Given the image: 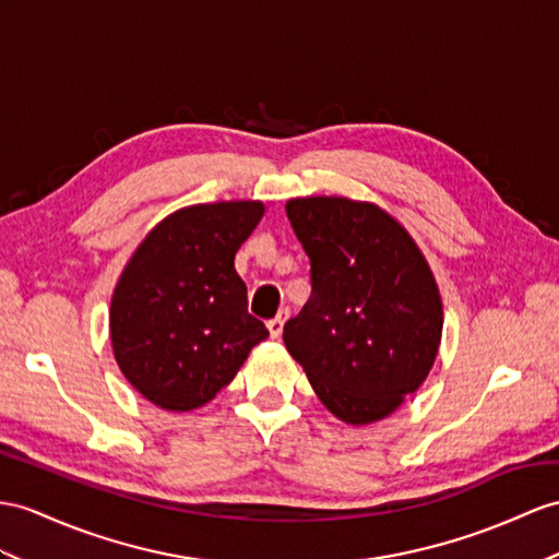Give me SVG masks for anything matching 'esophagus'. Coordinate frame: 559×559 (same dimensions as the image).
Returning <instances> with one entry per match:
<instances>
[{
	"instance_id": "34e87169",
	"label": "esophagus",
	"mask_w": 559,
	"mask_h": 559,
	"mask_svg": "<svg viewBox=\"0 0 559 559\" xmlns=\"http://www.w3.org/2000/svg\"><path fill=\"white\" fill-rule=\"evenodd\" d=\"M289 320V310L284 308V310H280L275 318H272L270 322H267V330H270V336L272 338H280L282 336V330H284V322Z\"/></svg>"
}]
</instances>
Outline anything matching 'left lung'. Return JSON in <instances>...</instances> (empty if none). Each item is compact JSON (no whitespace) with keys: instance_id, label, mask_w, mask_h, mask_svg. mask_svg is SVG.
Wrapping results in <instances>:
<instances>
[{"instance_id":"left-lung-1","label":"left lung","mask_w":559,"mask_h":559,"mask_svg":"<svg viewBox=\"0 0 559 559\" xmlns=\"http://www.w3.org/2000/svg\"><path fill=\"white\" fill-rule=\"evenodd\" d=\"M287 215L312 292L284 346L346 425L386 419L429 377L443 334L437 277L411 233L372 201L296 197Z\"/></svg>"}]
</instances>
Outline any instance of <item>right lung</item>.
I'll use <instances>...</instances> for the list:
<instances>
[{"instance_id":"obj_1","label":"right lung","mask_w":559,"mask_h":559,"mask_svg":"<svg viewBox=\"0 0 559 559\" xmlns=\"http://www.w3.org/2000/svg\"><path fill=\"white\" fill-rule=\"evenodd\" d=\"M263 213L265 203L251 199L177 209L122 267L108 308L114 358L160 411L189 413L213 401L267 338L235 270Z\"/></svg>"}]
</instances>
